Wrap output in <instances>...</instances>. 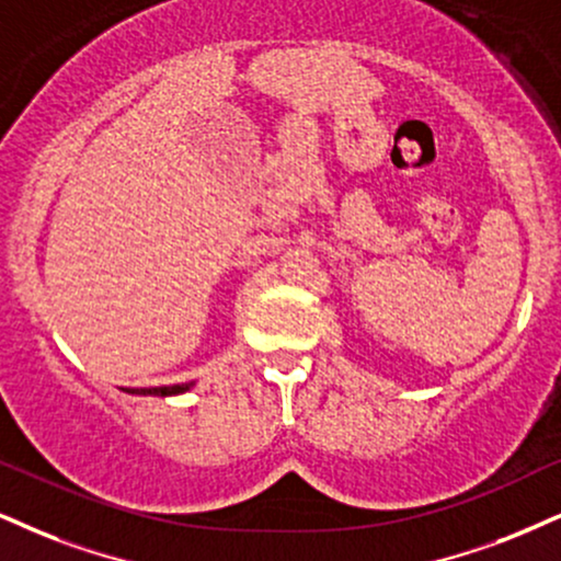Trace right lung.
I'll return each instance as SVG.
<instances>
[{
	"label": "right lung",
	"instance_id": "1",
	"mask_svg": "<svg viewBox=\"0 0 561 561\" xmlns=\"http://www.w3.org/2000/svg\"><path fill=\"white\" fill-rule=\"evenodd\" d=\"M190 387L192 382L171 385V387H137V390H127V392H135V396H179V392H186Z\"/></svg>",
	"mask_w": 561,
	"mask_h": 561
}]
</instances>
